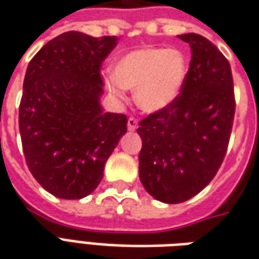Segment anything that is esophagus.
Listing matches in <instances>:
<instances>
[{"instance_id":"1","label":"esophagus","mask_w":259,"mask_h":259,"mask_svg":"<svg viewBox=\"0 0 259 259\" xmlns=\"http://www.w3.org/2000/svg\"><path fill=\"white\" fill-rule=\"evenodd\" d=\"M137 126H139L137 119H135V118L127 119V129H129L130 132H135V130L137 129Z\"/></svg>"}]
</instances>
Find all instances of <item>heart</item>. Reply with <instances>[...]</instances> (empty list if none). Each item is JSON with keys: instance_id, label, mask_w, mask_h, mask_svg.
Instances as JSON below:
<instances>
[{"instance_id": "obj_1", "label": "heart", "mask_w": 259, "mask_h": 259, "mask_svg": "<svg viewBox=\"0 0 259 259\" xmlns=\"http://www.w3.org/2000/svg\"><path fill=\"white\" fill-rule=\"evenodd\" d=\"M187 69V59L179 50L139 48L115 62L113 77H107L105 83L116 98H123V89L135 90L139 108L144 112L157 113L179 98Z\"/></svg>"}]
</instances>
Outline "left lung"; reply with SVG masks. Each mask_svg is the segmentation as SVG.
Returning <instances> with one entry per match:
<instances>
[{
  "instance_id": "left-lung-1",
  "label": "left lung",
  "mask_w": 259,
  "mask_h": 259,
  "mask_svg": "<svg viewBox=\"0 0 259 259\" xmlns=\"http://www.w3.org/2000/svg\"><path fill=\"white\" fill-rule=\"evenodd\" d=\"M191 48L179 98L140 122L139 175L155 200L179 204L209 185L222 165L233 126L234 91L228 59L205 37L178 36Z\"/></svg>"
}]
</instances>
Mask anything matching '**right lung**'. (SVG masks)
<instances>
[{"mask_svg":"<svg viewBox=\"0 0 259 259\" xmlns=\"http://www.w3.org/2000/svg\"><path fill=\"white\" fill-rule=\"evenodd\" d=\"M118 44L66 31L33 57L23 81L19 130L26 163L42 189L80 200L96 190L105 162L127 132L123 113L104 112V59Z\"/></svg>","mask_w":259,"mask_h":259,"instance_id":"obj_1","label":"right lung"}]
</instances>
